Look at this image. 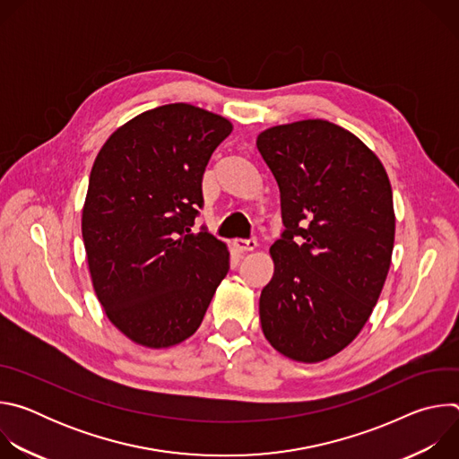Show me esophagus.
I'll use <instances>...</instances> for the list:
<instances>
[{
    "label": "esophagus",
    "instance_id": "esophagus-1",
    "mask_svg": "<svg viewBox=\"0 0 459 459\" xmlns=\"http://www.w3.org/2000/svg\"><path fill=\"white\" fill-rule=\"evenodd\" d=\"M232 247L238 252H250V250H254L257 247V241L254 238H250V239H234Z\"/></svg>",
    "mask_w": 459,
    "mask_h": 459
}]
</instances>
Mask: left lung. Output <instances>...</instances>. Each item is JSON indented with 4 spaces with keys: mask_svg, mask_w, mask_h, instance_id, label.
Segmentation results:
<instances>
[{
    "mask_svg": "<svg viewBox=\"0 0 459 459\" xmlns=\"http://www.w3.org/2000/svg\"><path fill=\"white\" fill-rule=\"evenodd\" d=\"M274 174L285 230L259 319L283 356L317 363L361 333L385 285L396 216L377 156L349 130L303 119L255 140Z\"/></svg>",
    "mask_w": 459,
    "mask_h": 459,
    "instance_id": "left-lung-1",
    "label": "left lung"
}]
</instances>
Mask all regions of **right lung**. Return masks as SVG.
Wrapping results in <instances>:
<instances>
[{
  "instance_id": "right-lung-1",
  "label": "right lung",
  "mask_w": 459,
  "mask_h": 459,
  "mask_svg": "<svg viewBox=\"0 0 459 459\" xmlns=\"http://www.w3.org/2000/svg\"><path fill=\"white\" fill-rule=\"evenodd\" d=\"M232 133L188 103L147 110L105 142L89 178L82 234L94 292L117 331L167 349L190 338L229 273L227 245L202 227V179Z\"/></svg>"
}]
</instances>
